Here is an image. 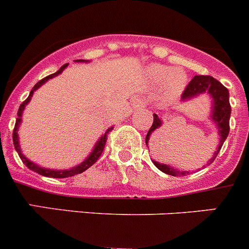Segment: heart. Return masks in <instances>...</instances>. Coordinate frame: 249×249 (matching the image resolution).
Masks as SVG:
<instances>
[{
	"label": "heart",
	"mask_w": 249,
	"mask_h": 249,
	"mask_svg": "<svg viewBox=\"0 0 249 249\" xmlns=\"http://www.w3.org/2000/svg\"><path fill=\"white\" fill-rule=\"evenodd\" d=\"M148 75L153 82H162L161 96L167 102L177 98L188 83V75L180 67L169 70L163 65H153L148 69Z\"/></svg>",
	"instance_id": "obj_1"
}]
</instances>
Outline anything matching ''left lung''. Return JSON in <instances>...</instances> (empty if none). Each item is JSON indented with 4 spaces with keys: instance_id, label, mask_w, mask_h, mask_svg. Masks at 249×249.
Masks as SVG:
<instances>
[{
    "instance_id": "1",
    "label": "left lung",
    "mask_w": 249,
    "mask_h": 249,
    "mask_svg": "<svg viewBox=\"0 0 249 249\" xmlns=\"http://www.w3.org/2000/svg\"><path fill=\"white\" fill-rule=\"evenodd\" d=\"M209 93L213 98V114H211V119L215 122L216 126H217V131H219L220 135V143L219 147L216 150V152L213 153V159L209 161V164L211 162H213V160L216 159L217 153L221 150L222 145H224L225 140L229 136L230 132V115H231V106H230V99H229V89L222 85L221 82L216 80V78L211 77V76H195L188 86L185 87L184 92L182 94L183 101H188V99L193 98V97H196L201 93ZM162 125L161 119L159 118L157 114H153V123L152 126L148 130L147 135H146V145L148 143L150 140V136L152 132L156 131V129H159ZM157 132H155L156 135ZM153 135V136H155ZM152 136V139H153ZM152 140H151V147H152ZM155 166L162 171L163 173L169 174V176H173V177H180V176H185L189 172L185 171H177L173 167H169L167 164L160 163V162L153 161Z\"/></svg>"
}]
</instances>
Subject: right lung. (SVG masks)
<instances>
[{"label": "right lung", "mask_w": 249, "mask_h": 249, "mask_svg": "<svg viewBox=\"0 0 249 249\" xmlns=\"http://www.w3.org/2000/svg\"><path fill=\"white\" fill-rule=\"evenodd\" d=\"M78 61H85V60H78ZM67 65L69 64H65L64 66L60 67V70L57 72H55V73H51V75L46 76V77H44L43 80L39 81L38 83H36V86H34L33 88H32V90H30L29 96H28V98L25 99L24 102H23L22 104L19 106V109H18V118L17 120H16V125H15V129H13V145H15L16 150H17L18 155H19L20 160H22L23 163L25 164V166L28 167L29 169H32V171L36 172V173L41 174V176H44V177H50V178H67V177H72V176H75V174H80L82 173V172H85L86 169L89 168L90 166H93V164L96 163L97 161H98V159L101 157L102 152H103L104 147H106V142H107V139H108V134L110 132V130L113 129V127H109L108 130L106 131V134H104L103 136H102L101 139H99L98 142L96 143V146H94V148H93L92 153H90L89 156L87 157V159L85 160V161L82 162L81 164H78V166L73 167V168L71 169H64V171H54V169H46V168H41V167L36 166V163H33V162H30L29 160L25 159L24 155H23L22 152H20V148H19V143H18V135H17V130H18V126H19L20 124V117H22V111L23 109H24V107L27 106L28 102L30 101V98H32V96H33L34 90L38 89L39 87H40L43 83H45L46 81L49 80V78H53L55 77V76H57L59 73H61L62 71H64L65 69L67 67Z\"/></svg>", "instance_id": "right-lung-1"}]
</instances>
